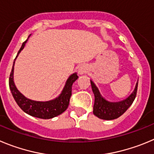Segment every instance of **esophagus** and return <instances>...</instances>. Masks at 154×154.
Masks as SVG:
<instances>
[{
  "label": "esophagus",
  "instance_id": "34e87169",
  "mask_svg": "<svg viewBox=\"0 0 154 154\" xmlns=\"http://www.w3.org/2000/svg\"><path fill=\"white\" fill-rule=\"evenodd\" d=\"M87 70H88V67H87V65H85V64L80 65L78 68V74H80V75H82V74H85Z\"/></svg>",
  "mask_w": 154,
  "mask_h": 154
}]
</instances>
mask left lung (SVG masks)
Instances as JSON below:
<instances>
[{
	"mask_svg": "<svg viewBox=\"0 0 154 154\" xmlns=\"http://www.w3.org/2000/svg\"><path fill=\"white\" fill-rule=\"evenodd\" d=\"M91 87L94 94V104L93 113L95 116L103 120H110L118 118L124 114L134 102L137 91L138 82L132 94L124 100L120 102H109L101 96L97 87L91 80Z\"/></svg>",
	"mask_w": 154,
	"mask_h": 154,
	"instance_id": "1",
	"label": "left lung"
}]
</instances>
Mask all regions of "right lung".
<instances>
[{"instance_id": "obj_1", "label": "right lung", "mask_w": 154, "mask_h": 154, "mask_svg": "<svg viewBox=\"0 0 154 154\" xmlns=\"http://www.w3.org/2000/svg\"><path fill=\"white\" fill-rule=\"evenodd\" d=\"M28 38H27V40H28ZM27 40H26L22 44L21 48L19 50L16 58L20 53V51L23 49ZM16 58L14 59L13 67H12L11 72L10 74L9 87L16 103L21 108V110L30 116L41 119L53 118V117H57L58 115L61 114L62 113H63L65 110H67L69 103H70V97H71L72 85H73L74 81H76V80L78 78L77 73H74L69 77L61 94H60V96L58 97L55 98L54 100H52L45 101V102L32 100L28 99V98L23 96V94L17 89L14 82V66Z\"/></svg>"}]
</instances>
